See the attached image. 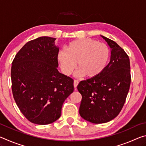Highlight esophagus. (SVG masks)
Wrapping results in <instances>:
<instances>
[{"instance_id": "obj_1", "label": "esophagus", "mask_w": 146, "mask_h": 146, "mask_svg": "<svg viewBox=\"0 0 146 146\" xmlns=\"http://www.w3.org/2000/svg\"><path fill=\"white\" fill-rule=\"evenodd\" d=\"M78 84V81L77 80H74V83H73V85H74V87L76 89V87H77V86Z\"/></svg>"}]
</instances>
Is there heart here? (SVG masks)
Instances as JSON below:
<instances>
[{"mask_svg": "<svg viewBox=\"0 0 146 146\" xmlns=\"http://www.w3.org/2000/svg\"><path fill=\"white\" fill-rule=\"evenodd\" d=\"M66 50L58 53V60L63 73L70 75L76 67L80 75L88 78L100 75L110 58V49L104 43L93 39H79L68 44Z\"/></svg>", "mask_w": 146, "mask_h": 146, "instance_id": "b5f03b06", "label": "heart"}]
</instances>
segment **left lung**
Listing matches in <instances>:
<instances>
[{
	"mask_svg": "<svg viewBox=\"0 0 146 146\" xmlns=\"http://www.w3.org/2000/svg\"><path fill=\"white\" fill-rule=\"evenodd\" d=\"M111 48L110 62L97 77L80 82L78 91L82 95L79 113L94 123L113 120L125 102L131 84L129 56L111 39L102 36Z\"/></svg>",
	"mask_w": 146,
	"mask_h": 146,
	"instance_id": "left-lung-1",
	"label": "left lung"
}]
</instances>
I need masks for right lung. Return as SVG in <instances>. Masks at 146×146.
<instances>
[{
    "label": "right lung",
    "mask_w": 146,
    "mask_h": 146,
    "mask_svg": "<svg viewBox=\"0 0 146 146\" xmlns=\"http://www.w3.org/2000/svg\"><path fill=\"white\" fill-rule=\"evenodd\" d=\"M55 38L27 42L12 62L11 89L20 111L29 122L49 124L60 118L63 103L73 92V79L58 72Z\"/></svg>",
    "instance_id": "right-lung-1"
}]
</instances>
